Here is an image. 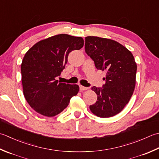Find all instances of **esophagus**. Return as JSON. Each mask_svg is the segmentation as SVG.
<instances>
[{
  "mask_svg": "<svg viewBox=\"0 0 159 159\" xmlns=\"http://www.w3.org/2000/svg\"><path fill=\"white\" fill-rule=\"evenodd\" d=\"M80 91H85V90H87L88 88H86V87H84L83 85H80Z\"/></svg>",
  "mask_w": 159,
  "mask_h": 159,
  "instance_id": "1",
  "label": "esophagus"
}]
</instances>
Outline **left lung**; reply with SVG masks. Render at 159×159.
<instances>
[{
	"instance_id": "obj_1",
	"label": "left lung",
	"mask_w": 159,
	"mask_h": 159,
	"mask_svg": "<svg viewBox=\"0 0 159 159\" xmlns=\"http://www.w3.org/2000/svg\"><path fill=\"white\" fill-rule=\"evenodd\" d=\"M85 49L97 70L106 71L102 88H91L97 101L89 109L101 118L114 116L128 103L136 85L137 65L129 50L114 40L97 36L85 37Z\"/></svg>"
}]
</instances>
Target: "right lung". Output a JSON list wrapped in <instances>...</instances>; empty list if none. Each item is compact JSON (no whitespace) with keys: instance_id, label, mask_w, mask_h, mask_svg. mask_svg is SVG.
<instances>
[{"instance_id":"1","label":"right lung","mask_w":159,"mask_h":159,"mask_svg":"<svg viewBox=\"0 0 159 159\" xmlns=\"http://www.w3.org/2000/svg\"><path fill=\"white\" fill-rule=\"evenodd\" d=\"M83 45L81 37L61 34L40 40L26 52L20 66L23 94L36 112L54 116L78 94L79 85L59 83L56 77L64 70L70 53Z\"/></svg>"}]
</instances>
